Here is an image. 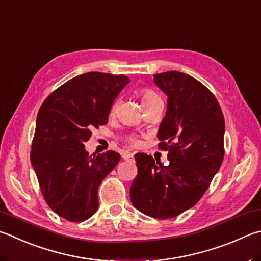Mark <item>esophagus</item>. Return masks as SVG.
I'll list each match as a JSON object with an SVG mask.
<instances>
[{
	"instance_id": "obj_1",
	"label": "esophagus",
	"mask_w": 261,
	"mask_h": 261,
	"mask_svg": "<svg viewBox=\"0 0 261 261\" xmlns=\"http://www.w3.org/2000/svg\"><path fill=\"white\" fill-rule=\"evenodd\" d=\"M122 158H123V160H125V161H132V160H134L135 156L132 153H123Z\"/></svg>"
}]
</instances>
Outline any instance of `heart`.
<instances>
[{
    "mask_svg": "<svg viewBox=\"0 0 261 261\" xmlns=\"http://www.w3.org/2000/svg\"><path fill=\"white\" fill-rule=\"evenodd\" d=\"M141 101H143V105H149V103H154V102H162V99L159 96L158 93L150 89H145L141 91ZM117 105V101L113 105V111L115 110V107Z\"/></svg>",
    "mask_w": 261,
    "mask_h": 261,
    "instance_id": "obj_1",
    "label": "heart"
}]
</instances>
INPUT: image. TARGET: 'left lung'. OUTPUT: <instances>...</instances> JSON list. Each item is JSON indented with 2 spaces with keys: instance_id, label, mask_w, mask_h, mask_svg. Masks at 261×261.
<instances>
[{
  "instance_id": "obj_1",
  "label": "left lung",
  "mask_w": 261,
  "mask_h": 261,
  "mask_svg": "<svg viewBox=\"0 0 261 261\" xmlns=\"http://www.w3.org/2000/svg\"><path fill=\"white\" fill-rule=\"evenodd\" d=\"M167 94V113L158 138L169 150L163 165L150 155H135L138 174L130 198L144 215L169 219L201 200L224 160L225 120L211 91L189 75L171 70L154 75Z\"/></svg>"
}]
</instances>
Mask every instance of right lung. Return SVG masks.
<instances>
[{"instance_id": "right-lung-1", "label": "right lung", "mask_w": 261, "mask_h": 261, "mask_svg": "<svg viewBox=\"0 0 261 261\" xmlns=\"http://www.w3.org/2000/svg\"><path fill=\"white\" fill-rule=\"evenodd\" d=\"M130 79L90 72L74 77L45 99L36 118L31 163L45 202L68 221L98 210V187L120 162L116 151L92 154L84 143L107 124L111 107Z\"/></svg>"}]
</instances>
